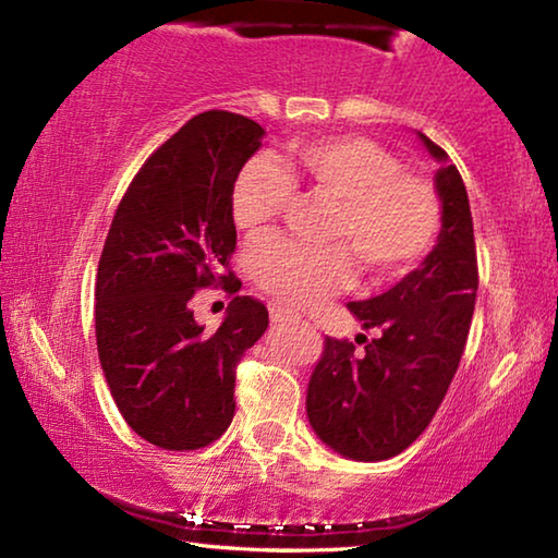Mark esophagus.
Here are the masks:
<instances>
[{"label":"esophagus","instance_id":"1","mask_svg":"<svg viewBox=\"0 0 558 558\" xmlns=\"http://www.w3.org/2000/svg\"><path fill=\"white\" fill-rule=\"evenodd\" d=\"M300 315L295 310L282 305V302H270V319L272 323H288V319H298Z\"/></svg>","mask_w":558,"mask_h":558}]
</instances>
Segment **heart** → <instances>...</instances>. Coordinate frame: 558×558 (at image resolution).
<instances>
[{
  "instance_id": "b5f03b06",
  "label": "heart",
  "mask_w": 558,
  "mask_h": 558,
  "mask_svg": "<svg viewBox=\"0 0 558 558\" xmlns=\"http://www.w3.org/2000/svg\"><path fill=\"white\" fill-rule=\"evenodd\" d=\"M337 204L327 235L335 243L305 245L270 235L248 251V270L263 290L288 302H315L342 290L356 259L376 278H393L428 256L442 209L433 182L403 169L391 149L364 135H332L290 143L280 167L248 159L231 186V219L258 235L292 199V189Z\"/></svg>"
}]
</instances>
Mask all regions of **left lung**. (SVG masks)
I'll use <instances>...</instances> for the list:
<instances>
[{"instance_id":"1","label":"left lung","mask_w":558,"mask_h":558,"mask_svg":"<svg viewBox=\"0 0 558 558\" xmlns=\"http://www.w3.org/2000/svg\"><path fill=\"white\" fill-rule=\"evenodd\" d=\"M438 159L442 204L438 243L401 282L372 300L349 302L364 329L379 337L325 339L307 386L310 426L352 460H386L428 428L465 352L477 292L475 233L465 184L446 149L418 132Z\"/></svg>"}]
</instances>
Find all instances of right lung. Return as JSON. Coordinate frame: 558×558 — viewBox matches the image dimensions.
Segmentation results:
<instances>
[{"instance_id": "right-lung-1", "label": "right lung", "mask_w": 558, "mask_h": 558, "mask_svg": "<svg viewBox=\"0 0 558 558\" xmlns=\"http://www.w3.org/2000/svg\"><path fill=\"white\" fill-rule=\"evenodd\" d=\"M266 135L239 112L206 110L159 145L112 216L96 282L102 374L128 426L165 450H199L235 413V366L268 329V310L233 298L204 332L202 288L239 292L231 186Z\"/></svg>"}]
</instances>
